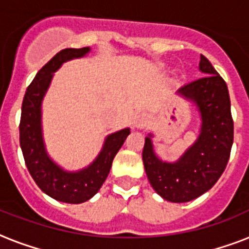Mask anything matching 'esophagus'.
<instances>
[{
  "instance_id": "1",
  "label": "esophagus",
  "mask_w": 249,
  "mask_h": 249,
  "mask_svg": "<svg viewBox=\"0 0 249 249\" xmlns=\"http://www.w3.org/2000/svg\"><path fill=\"white\" fill-rule=\"evenodd\" d=\"M148 124V116L146 115V113H140L138 116L136 117V120H134V126H137V128H144L146 125Z\"/></svg>"
}]
</instances>
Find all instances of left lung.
I'll use <instances>...</instances> for the list:
<instances>
[{"instance_id":"left-lung-1","label":"left lung","mask_w":249,"mask_h":249,"mask_svg":"<svg viewBox=\"0 0 249 249\" xmlns=\"http://www.w3.org/2000/svg\"><path fill=\"white\" fill-rule=\"evenodd\" d=\"M199 68L204 76L179 89L183 97L196 103L201 113V132L195 144L174 164L156 158L150 138L144 141L142 151L151 186L173 203L194 200L212 189L228 165L234 141L228 85L204 55H200Z\"/></svg>"}]
</instances>
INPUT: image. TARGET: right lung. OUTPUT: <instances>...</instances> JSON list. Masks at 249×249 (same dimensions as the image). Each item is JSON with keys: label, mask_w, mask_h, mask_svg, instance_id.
Listing matches in <instances>:
<instances>
[{"label": "right lung", "mask_w": 249, "mask_h": 249, "mask_svg": "<svg viewBox=\"0 0 249 249\" xmlns=\"http://www.w3.org/2000/svg\"><path fill=\"white\" fill-rule=\"evenodd\" d=\"M88 52L89 48L64 49L56 53L37 72L36 77L27 88L21 103L19 138L25 165L37 186L45 194L55 200L70 204L84 203L99 191L108 176L113 158L130 133L129 129H123L107 137L105 147L97 160L89 168L77 173L64 172L46 155L41 136L40 106L42 97L52 81L53 72H55L66 60L83 56Z\"/></svg>", "instance_id": "1"}]
</instances>
